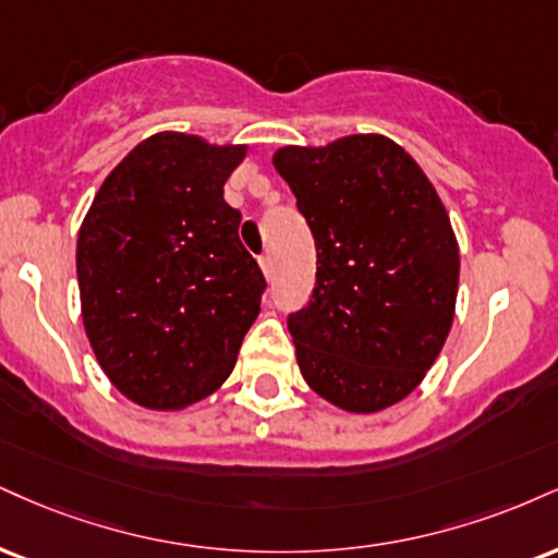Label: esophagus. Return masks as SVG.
<instances>
[{"label":"esophagus","instance_id":"obj_1","mask_svg":"<svg viewBox=\"0 0 558 558\" xmlns=\"http://www.w3.org/2000/svg\"><path fill=\"white\" fill-rule=\"evenodd\" d=\"M259 267H262V275H265L267 280H272V275H275V265H272V259L267 257V254H265V257H259Z\"/></svg>","mask_w":558,"mask_h":558}]
</instances>
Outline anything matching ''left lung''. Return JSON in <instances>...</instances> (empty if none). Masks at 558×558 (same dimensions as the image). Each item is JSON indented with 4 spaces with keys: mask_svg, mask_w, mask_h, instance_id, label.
<instances>
[{
    "mask_svg": "<svg viewBox=\"0 0 558 558\" xmlns=\"http://www.w3.org/2000/svg\"><path fill=\"white\" fill-rule=\"evenodd\" d=\"M272 166L317 246L312 301L288 330L306 385L345 413L405 400L452 330L460 250L434 184L395 140L286 145Z\"/></svg>",
    "mask_w": 558,
    "mask_h": 558,
    "instance_id": "1",
    "label": "left lung"
}]
</instances>
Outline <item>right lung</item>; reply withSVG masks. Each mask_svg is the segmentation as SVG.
Instances as JSON below:
<instances>
[{"instance_id":"1","label":"right lung","mask_w":558,"mask_h":558,"mask_svg":"<svg viewBox=\"0 0 558 558\" xmlns=\"http://www.w3.org/2000/svg\"><path fill=\"white\" fill-rule=\"evenodd\" d=\"M246 145L158 132L104 179L77 233L83 327L104 374L147 411H184L236 366L259 314L257 262L223 184Z\"/></svg>"}]
</instances>
